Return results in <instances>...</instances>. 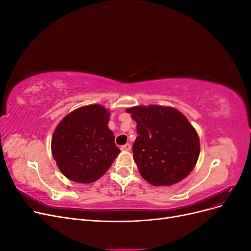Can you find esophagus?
Here are the masks:
<instances>
[{
    "mask_svg": "<svg viewBox=\"0 0 251 251\" xmlns=\"http://www.w3.org/2000/svg\"><path fill=\"white\" fill-rule=\"evenodd\" d=\"M120 149H121V151H131L132 146H131L130 143H126V144H125V146L121 147Z\"/></svg>",
    "mask_w": 251,
    "mask_h": 251,
    "instance_id": "34e87169",
    "label": "esophagus"
}]
</instances>
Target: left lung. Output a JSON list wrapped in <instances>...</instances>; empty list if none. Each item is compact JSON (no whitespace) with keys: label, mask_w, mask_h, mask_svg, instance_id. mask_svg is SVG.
Masks as SVG:
<instances>
[{"label":"left lung","mask_w":251,"mask_h":251,"mask_svg":"<svg viewBox=\"0 0 251 251\" xmlns=\"http://www.w3.org/2000/svg\"><path fill=\"white\" fill-rule=\"evenodd\" d=\"M126 111L137 123L133 158L143 179L154 186H169L186 178L198 161L200 140L183 114L162 105Z\"/></svg>","instance_id":"left-lung-1"}]
</instances>
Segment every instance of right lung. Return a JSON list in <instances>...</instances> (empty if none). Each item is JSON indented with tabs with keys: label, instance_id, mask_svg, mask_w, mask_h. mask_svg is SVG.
<instances>
[{
	"label": "right lung",
	"instance_id": "right-lung-1",
	"mask_svg": "<svg viewBox=\"0 0 251 251\" xmlns=\"http://www.w3.org/2000/svg\"><path fill=\"white\" fill-rule=\"evenodd\" d=\"M110 112L90 104L68 114L52 135V156L65 177L92 183L105 174L120 150L108 127Z\"/></svg>",
	"mask_w": 251,
	"mask_h": 251
}]
</instances>
